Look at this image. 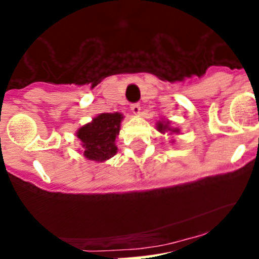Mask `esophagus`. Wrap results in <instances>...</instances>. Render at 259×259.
<instances>
[{"instance_id":"esophagus-1","label":"esophagus","mask_w":259,"mask_h":259,"mask_svg":"<svg viewBox=\"0 0 259 259\" xmlns=\"http://www.w3.org/2000/svg\"><path fill=\"white\" fill-rule=\"evenodd\" d=\"M130 109H132V111L134 112L135 115L139 114V112H140V104H139V102H135V104H132V105H130Z\"/></svg>"}]
</instances>
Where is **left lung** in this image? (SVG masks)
Returning a JSON list of instances; mask_svg holds the SVG:
<instances>
[{"instance_id": "1", "label": "left lung", "mask_w": 259, "mask_h": 259, "mask_svg": "<svg viewBox=\"0 0 259 259\" xmlns=\"http://www.w3.org/2000/svg\"><path fill=\"white\" fill-rule=\"evenodd\" d=\"M158 130H159L160 133H164L165 130H170V127L168 126V124H163V122H159V124H158ZM172 132H178V130H172Z\"/></svg>"}]
</instances>
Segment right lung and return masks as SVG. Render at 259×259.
I'll use <instances>...</instances> for the list:
<instances>
[{"label": "right lung", "mask_w": 259, "mask_h": 259, "mask_svg": "<svg viewBox=\"0 0 259 259\" xmlns=\"http://www.w3.org/2000/svg\"><path fill=\"white\" fill-rule=\"evenodd\" d=\"M121 120L122 115L119 112L101 114L95 117L92 122L82 126L77 132V137L81 139L82 147L84 148V157L99 162L111 158L117 150L115 140L119 135Z\"/></svg>", "instance_id": "obj_1"}]
</instances>
